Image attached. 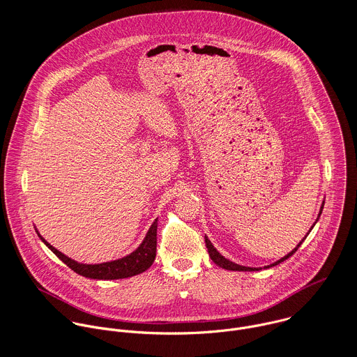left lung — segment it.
<instances>
[{"mask_svg": "<svg viewBox=\"0 0 357 357\" xmlns=\"http://www.w3.org/2000/svg\"><path fill=\"white\" fill-rule=\"evenodd\" d=\"M323 206L324 204H321V207H320V210H319V214H317V218H316V221H314V224L319 221V217H320V214H321V210H323ZM314 224L310 227V229H309V232L312 231V228L314 227ZM309 232L306 234V236L309 235ZM305 238L289 253V255H284V257H282L280 259H278V261H275L273 264H269V265H265L264 266V269H268V268H271V266H275V265H278V264H280V262H283V261H286L289 257H291V255H294L297 250H298V248L303 245V242L305 241ZM204 242H206V248H207V252H208V255H210V258L213 259V262L214 264H217L220 268H224V269H228V271H248V272H252V271H259V269H262V268H253V266H245V265H239V264H236V262H234V261H231V259H228V258H225L224 255H221V253H218L217 252V249L213 246V243L208 241V238L204 235Z\"/></svg>", "mask_w": 357, "mask_h": 357, "instance_id": "obj_1", "label": "left lung"}]
</instances>
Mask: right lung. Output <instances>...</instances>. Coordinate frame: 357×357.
I'll list each match as a JSON object with an SVG mask.
<instances>
[{
    "label": "right lung",
    "mask_w": 357,
    "mask_h": 357,
    "mask_svg": "<svg viewBox=\"0 0 357 357\" xmlns=\"http://www.w3.org/2000/svg\"><path fill=\"white\" fill-rule=\"evenodd\" d=\"M36 228V227H34ZM156 228H158V218H155L153 225L150 227L149 232L146 234V238L139 245V248L132 252L130 255H125L122 258L107 261L102 264H84L78 262L61 252H59L56 248H53L51 243H48L38 229L36 228V232L38 234L40 239L44 242V245L51 250L53 255H57L68 268H71L74 272H77L81 276L89 278V279H98V280H115V279H125L130 278L139 273H143L147 271L156 255Z\"/></svg>",
    "instance_id": "add662e5"
}]
</instances>
